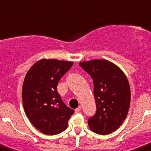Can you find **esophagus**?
<instances>
[{"mask_svg":"<svg viewBox=\"0 0 151 151\" xmlns=\"http://www.w3.org/2000/svg\"><path fill=\"white\" fill-rule=\"evenodd\" d=\"M81 106H79L78 108L75 109V113L76 114H78V113L81 112Z\"/></svg>","mask_w":151,"mask_h":151,"instance_id":"34e87169","label":"esophagus"}]
</instances>
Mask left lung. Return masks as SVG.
Segmentation results:
<instances>
[{
  "label": "left lung",
  "mask_w": 151,
  "mask_h": 151,
  "mask_svg": "<svg viewBox=\"0 0 151 151\" xmlns=\"http://www.w3.org/2000/svg\"><path fill=\"white\" fill-rule=\"evenodd\" d=\"M93 81V94L97 106L88 125L96 134L106 135L119 128L126 118L130 103V89L124 73L107 60L79 63Z\"/></svg>",
  "instance_id": "obj_1"
}]
</instances>
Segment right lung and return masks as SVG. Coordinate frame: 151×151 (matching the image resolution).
Returning a JSON list of instances; mask_svg holds the SVG:
<instances>
[{
  "mask_svg": "<svg viewBox=\"0 0 151 151\" xmlns=\"http://www.w3.org/2000/svg\"><path fill=\"white\" fill-rule=\"evenodd\" d=\"M73 62L42 59L27 73L22 87V101L27 116L37 130L55 135L68 127L74 111L62 101L57 90L60 78Z\"/></svg>",
  "mask_w": 151,
  "mask_h": 151,
  "instance_id": "add662e5",
  "label": "right lung"
}]
</instances>
